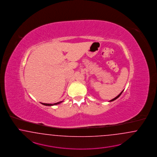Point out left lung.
I'll list each match as a JSON object with an SVG mask.
<instances>
[{"mask_svg": "<svg viewBox=\"0 0 157 157\" xmlns=\"http://www.w3.org/2000/svg\"><path fill=\"white\" fill-rule=\"evenodd\" d=\"M123 91H121V93H120V94H119V95H118V96H117V97H115V98H113V99H112V100H110V101H114V100H116V99H117V98H118V97H120V96H121V94H122V93H123Z\"/></svg>", "mask_w": 157, "mask_h": 157, "instance_id": "obj_1", "label": "left lung"}]
</instances>
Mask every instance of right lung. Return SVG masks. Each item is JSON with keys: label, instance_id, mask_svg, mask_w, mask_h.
I'll return each instance as SVG.
<instances>
[{"label": "right lung", "instance_id": "1", "mask_svg": "<svg viewBox=\"0 0 157 157\" xmlns=\"http://www.w3.org/2000/svg\"><path fill=\"white\" fill-rule=\"evenodd\" d=\"M63 102V101H59V102H56L55 104H46V103H41L43 105H46V106H52V105H57V104H59L60 103Z\"/></svg>", "mask_w": 157, "mask_h": 157}]
</instances>
